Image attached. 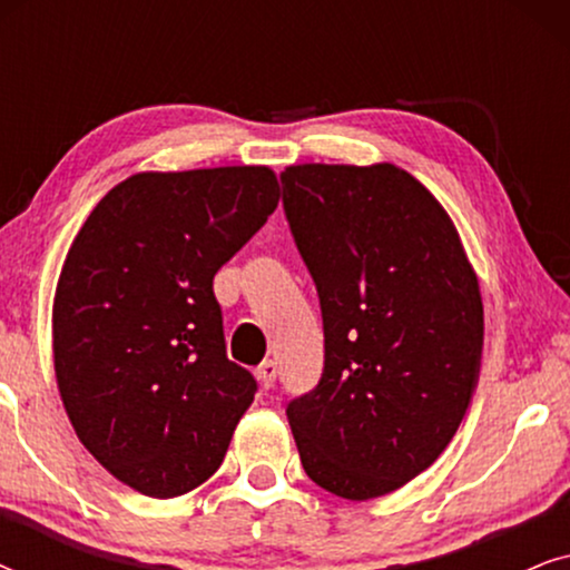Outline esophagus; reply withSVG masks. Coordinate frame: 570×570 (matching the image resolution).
<instances>
[{"mask_svg": "<svg viewBox=\"0 0 570 570\" xmlns=\"http://www.w3.org/2000/svg\"><path fill=\"white\" fill-rule=\"evenodd\" d=\"M256 379H259V384L264 389H272L275 386V379H277V363L275 361H264L259 368H256Z\"/></svg>", "mask_w": 570, "mask_h": 570, "instance_id": "1", "label": "esophagus"}]
</instances>
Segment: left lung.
<instances>
[{
	"label": "left lung",
	"mask_w": 570,
	"mask_h": 570,
	"mask_svg": "<svg viewBox=\"0 0 570 570\" xmlns=\"http://www.w3.org/2000/svg\"><path fill=\"white\" fill-rule=\"evenodd\" d=\"M279 178L324 322V373L287 420L308 478L368 501L428 470L470 407L478 275L446 209L392 163H306Z\"/></svg>",
	"instance_id": "1"
}]
</instances>
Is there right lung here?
Instances as JSON below:
<instances>
[{"label": "right lung", "mask_w": 570, "mask_h": 570, "mask_svg": "<svg viewBox=\"0 0 570 570\" xmlns=\"http://www.w3.org/2000/svg\"><path fill=\"white\" fill-rule=\"evenodd\" d=\"M279 202L267 166L135 174L98 202L53 295V371L82 446L124 485L213 478L256 381L225 355L217 269Z\"/></svg>", "instance_id": "1"}]
</instances>
